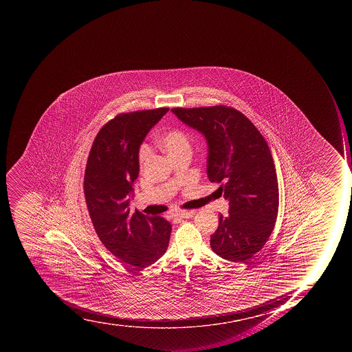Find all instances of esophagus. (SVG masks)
Here are the masks:
<instances>
[{
    "instance_id": "esophagus-1",
    "label": "esophagus",
    "mask_w": 352,
    "mask_h": 352,
    "mask_svg": "<svg viewBox=\"0 0 352 352\" xmlns=\"http://www.w3.org/2000/svg\"><path fill=\"white\" fill-rule=\"evenodd\" d=\"M195 210H182L175 213L174 216L177 218H191L195 216Z\"/></svg>"
}]
</instances>
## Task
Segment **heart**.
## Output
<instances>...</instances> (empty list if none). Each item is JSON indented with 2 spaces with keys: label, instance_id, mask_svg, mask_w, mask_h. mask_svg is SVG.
I'll return each instance as SVG.
<instances>
[{
  "label": "heart",
  "instance_id": "heart-1",
  "mask_svg": "<svg viewBox=\"0 0 352 352\" xmlns=\"http://www.w3.org/2000/svg\"><path fill=\"white\" fill-rule=\"evenodd\" d=\"M160 142H161L162 147L170 158L175 157L180 153H183L184 151L190 150V143H189L188 138L184 133L183 131H168L167 133L162 136ZM150 153V147L147 145H142L139 151V162L141 165H143L147 161Z\"/></svg>",
  "mask_w": 352,
  "mask_h": 352
}]
</instances>
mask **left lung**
<instances>
[{
    "mask_svg": "<svg viewBox=\"0 0 352 352\" xmlns=\"http://www.w3.org/2000/svg\"><path fill=\"white\" fill-rule=\"evenodd\" d=\"M180 121L201 132L208 143L207 174L229 200L211 236L213 252L247 262L269 240L278 212V183L269 145L240 111L227 105L173 108Z\"/></svg>",
    "mask_w": 352,
    "mask_h": 352,
    "instance_id": "1",
    "label": "left lung"
}]
</instances>
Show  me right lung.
<instances>
[{
    "mask_svg": "<svg viewBox=\"0 0 352 352\" xmlns=\"http://www.w3.org/2000/svg\"><path fill=\"white\" fill-rule=\"evenodd\" d=\"M168 108L120 113L98 132L87 161L83 191L94 230L107 249L134 270L150 266L168 247L172 224L131 212L128 195L139 176V148Z\"/></svg>",
    "mask_w": 352,
    "mask_h": 352,
    "instance_id": "right-lung-1",
    "label": "right lung"
}]
</instances>
